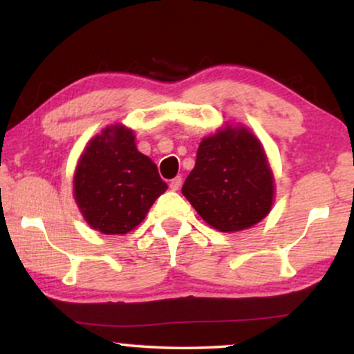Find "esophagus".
I'll list each match as a JSON object with an SVG mask.
<instances>
[{"mask_svg": "<svg viewBox=\"0 0 354 354\" xmlns=\"http://www.w3.org/2000/svg\"><path fill=\"white\" fill-rule=\"evenodd\" d=\"M169 187H171V190H178V188L182 187V177L180 176H177L176 178H172L171 180V183H169Z\"/></svg>", "mask_w": 354, "mask_h": 354, "instance_id": "1", "label": "esophagus"}]
</instances>
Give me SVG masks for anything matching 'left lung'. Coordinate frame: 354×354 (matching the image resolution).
Instances as JSON below:
<instances>
[{
    "label": "left lung",
    "mask_w": 354,
    "mask_h": 354,
    "mask_svg": "<svg viewBox=\"0 0 354 354\" xmlns=\"http://www.w3.org/2000/svg\"><path fill=\"white\" fill-rule=\"evenodd\" d=\"M182 193L217 230L258 224L274 201V176L263 145L248 129L232 125L203 138Z\"/></svg>",
    "instance_id": "8db88e82"
}]
</instances>
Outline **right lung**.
I'll return each instance as SVG.
<instances>
[{"mask_svg": "<svg viewBox=\"0 0 354 354\" xmlns=\"http://www.w3.org/2000/svg\"><path fill=\"white\" fill-rule=\"evenodd\" d=\"M167 190L158 167L135 147L124 125H111L86 145L77 164L74 196L91 229L127 234Z\"/></svg>", "mask_w": 354, "mask_h": 354, "instance_id": "add662e5", "label": "right lung"}]
</instances>
